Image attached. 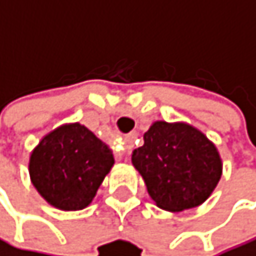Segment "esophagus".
I'll return each mask as SVG.
<instances>
[{
	"mask_svg": "<svg viewBox=\"0 0 256 256\" xmlns=\"http://www.w3.org/2000/svg\"><path fill=\"white\" fill-rule=\"evenodd\" d=\"M129 147H130V142H129Z\"/></svg>",
	"mask_w": 256,
	"mask_h": 256,
	"instance_id": "obj_1",
	"label": "esophagus"
}]
</instances>
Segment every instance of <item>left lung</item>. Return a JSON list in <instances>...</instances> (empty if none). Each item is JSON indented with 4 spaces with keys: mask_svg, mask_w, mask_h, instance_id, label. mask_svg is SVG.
<instances>
[{
    "mask_svg": "<svg viewBox=\"0 0 256 256\" xmlns=\"http://www.w3.org/2000/svg\"><path fill=\"white\" fill-rule=\"evenodd\" d=\"M153 202L180 212L202 205L222 178L217 147L186 122L154 121L144 134V146L132 153Z\"/></svg>",
    "mask_w": 256,
    "mask_h": 256,
    "instance_id": "8db88e82",
    "label": "left lung"
}]
</instances>
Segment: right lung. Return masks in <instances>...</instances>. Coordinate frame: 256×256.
Here are the masks:
<instances>
[{"label": "right lung", "instance_id": "add662e5", "mask_svg": "<svg viewBox=\"0 0 256 256\" xmlns=\"http://www.w3.org/2000/svg\"><path fill=\"white\" fill-rule=\"evenodd\" d=\"M110 148L80 122L46 134L30 154L28 172L38 192L62 211L86 208L114 166Z\"/></svg>", "mask_w": 256, "mask_h": 256}]
</instances>
